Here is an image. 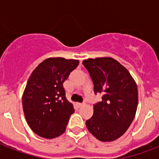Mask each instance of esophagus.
I'll list each match as a JSON object with an SVG mask.
<instances>
[{
  "label": "esophagus",
  "mask_w": 159,
  "mask_h": 159,
  "mask_svg": "<svg viewBox=\"0 0 159 159\" xmlns=\"http://www.w3.org/2000/svg\"><path fill=\"white\" fill-rule=\"evenodd\" d=\"M83 105H84V103H81V102H77V106H78L79 107H82Z\"/></svg>",
  "instance_id": "esophagus-1"
}]
</instances>
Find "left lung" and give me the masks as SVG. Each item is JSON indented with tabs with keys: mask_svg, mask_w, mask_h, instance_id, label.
I'll use <instances>...</instances> for the list:
<instances>
[{
	"mask_svg": "<svg viewBox=\"0 0 159 159\" xmlns=\"http://www.w3.org/2000/svg\"><path fill=\"white\" fill-rule=\"evenodd\" d=\"M83 64L89 72L95 93L102 95L86 121L88 130L97 139L111 142L127 131L135 116L139 93L127 69L111 57L88 59Z\"/></svg>",
	"mask_w": 159,
	"mask_h": 159,
	"instance_id": "obj_1",
	"label": "left lung"
}]
</instances>
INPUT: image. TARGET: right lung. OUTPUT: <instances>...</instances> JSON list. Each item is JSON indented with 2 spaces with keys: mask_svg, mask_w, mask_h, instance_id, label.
Instances as JSON below:
<instances>
[{
  "mask_svg": "<svg viewBox=\"0 0 159 159\" xmlns=\"http://www.w3.org/2000/svg\"><path fill=\"white\" fill-rule=\"evenodd\" d=\"M78 65V60L50 57L31 74L22 95V105L26 121L37 135L51 139L65 131L75 110L66 98L63 84Z\"/></svg>",
  "mask_w": 159,
  "mask_h": 159,
  "instance_id": "right-lung-1",
  "label": "right lung"
}]
</instances>
